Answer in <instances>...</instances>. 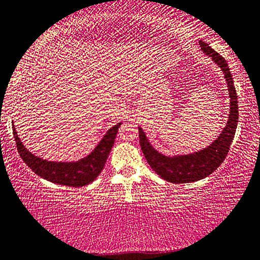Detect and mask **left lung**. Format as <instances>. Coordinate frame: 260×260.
Segmentation results:
<instances>
[{"mask_svg": "<svg viewBox=\"0 0 260 260\" xmlns=\"http://www.w3.org/2000/svg\"><path fill=\"white\" fill-rule=\"evenodd\" d=\"M199 44L201 51L206 53V55L211 56L214 62L221 68L222 73L224 74L226 85H228L230 98L229 117L219 137L209 146L201 150L192 152V154L167 156L151 146L145 132L141 127H139L140 145H141L142 152L148 164L164 180L175 184L197 182V180L206 178L215 171L228 154L238 122L237 94L228 63L224 57H222L219 53L214 51L211 46H208V44L201 40Z\"/></svg>", "mask_w": 260, "mask_h": 260, "instance_id": "1", "label": "left lung"}]
</instances>
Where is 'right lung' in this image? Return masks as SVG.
I'll return each instance as SVG.
<instances>
[{"label": "right lung", "mask_w": 260, "mask_h": 260, "mask_svg": "<svg viewBox=\"0 0 260 260\" xmlns=\"http://www.w3.org/2000/svg\"><path fill=\"white\" fill-rule=\"evenodd\" d=\"M120 125L121 122H119L111 127L94 149L76 162H53L38 157L23 145L16 132L15 125H12V133L19 156L35 174L48 182L72 187H81L93 182L102 172Z\"/></svg>", "instance_id": "1"}]
</instances>
